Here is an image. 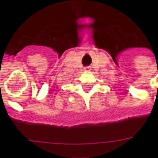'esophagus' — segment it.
<instances>
[{"mask_svg":"<svg viewBox=\"0 0 158 158\" xmlns=\"http://www.w3.org/2000/svg\"><path fill=\"white\" fill-rule=\"evenodd\" d=\"M84 70H85V73L89 72V71H91V67H90V66L85 67V69H84Z\"/></svg>","mask_w":158,"mask_h":158,"instance_id":"34e87169","label":"esophagus"}]
</instances>
